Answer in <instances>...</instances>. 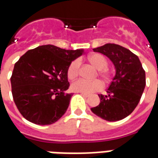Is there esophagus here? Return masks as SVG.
Listing matches in <instances>:
<instances>
[{
	"label": "esophagus",
	"mask_w": 158,
	"mask_h": 158,
	"mask_svg": "<svg viewBox=\"0 0 158 158\" xmlns=\"http://www.w3.org/2000/svg\"><path fill=\"white\" fill-rule=\"evenodd\" d=\"M81 95H82V96H84L85 98H88V97H89V95H88V94H87V93H81Z\"/></svg>",
	"instance_id": "34e87169"
}]
</instances>
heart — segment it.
<instances>
[{"label": "heart", "mask_w": 158, "mask_h": 158, "mask_svg": "<svg viewBox=\"0 0 158 158\" xmlns=\"http://www.w3.org/2000/svg\"><path fill=\"white\" fill-rule=\"evenodd\" d=\"M88 61L98 69V75L103 82H108L110 77V73L109 70L107 69L108 66V60L103 55L100 54H93L88 56ZM79 68H80V62L78 60H75L71 62L67 69V77L69 79H75L78 76L79 73ZM103 87L101 81L98 80L94 81H86L83 79L75 81L71 85V90L76 93H82L90 94L97 91H99Z\"/></svg>", "instance_id": "b5f03b06"}]
</instances>
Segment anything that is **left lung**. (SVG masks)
Returning a JSON list of instances; mask_svg holds the SVG:
<instances>
[{
    "label": "left lung",
    "mask_w": 158,
    "mask_h": 158,
    "mask_svg": "<svg viewBox=\"0 0 158 158\" xmlns=\"http://www.w3.org/2000/svg\"><path fill=\"white\" fill-rule=\"evenodd\" d=\"M106 55L115 67V76L107 90L98 94L99 104L92 112L107 121H118L134 111L146 87V73L137 55L115 44H106L93 49Z\"/></svg>",
    "instance_id": "1"
}]
</instances>
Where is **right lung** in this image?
Returning <instances> with one entry per match:
<instances>
[{"label": "right lung", "mask_w": 158, "mask_h": 158, "mask_svg": "<svg viewBox=\"0 0 158 158\" xmlns=\"http://www.w3.org/2000/svg\"><path fill=\"white\" fill-rule=\"evenodd\" d=\"M83 49L67 50L52 44L39 46L16 62L11 77L15 104L28 121L51 125L66 112L72 93L67 69Z\"/></svg>", "instance_id": "obj_1"}]
</instances>
